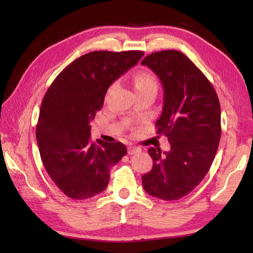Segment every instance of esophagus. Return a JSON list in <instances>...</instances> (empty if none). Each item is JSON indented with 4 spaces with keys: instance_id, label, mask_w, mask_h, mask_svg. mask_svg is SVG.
Here are the masks:
<instances>
[{
    "instance_id": "1",
    "label": "esophagus",
    "mask_w": 253,
    "mask_h": 253,
    "mask_svg": "<svg viewBox=\"0 0 253 253\" xmlns=\"http://www.w3.org/2000/svg\"><path fill=\"white\" fill-rule=\"evenodd\" d=\"M127 152H128V155H134V154L142 152V148L138 146H128Z\"/></svg>"
}]
</instances>
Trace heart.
Instances as JSON below:
<instances>
[{
	"instance_id": "b5f03b06",
	"label": "heart",
	"mask_w": 253,
	"mask_h": 253,
	"mask_svg": "<svg viewBox=\"0 0 253 253\" xmlns=\"http://www.w3.org/2000/svg\"><path fill=\"white\" fill-rule=\"evenodd\" d=\"M134 85L136 91L139 89H143L145 87H149V85H154L156 87L157 83L155 77L152 74H149L147 71H140L138 74H136L134 77Z\"/></svg>"
}]
</instances>
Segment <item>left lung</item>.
I'll return each mask as SVG.
<instances>
[{
    "label": "left lung",
    "mask_w": 253,
    "mask_h": 253,
    "mask_svg": "<svg viewBox=\"0 0 253 253\" xmlns=\"http://www.w3.org/2000/svg\"><path fill=\"white\" fill-rule=\"evenodd\" d=\"M140 63L163 84L164 104L156 132L170 144L169 152L148 149L153 168L142 176L143 187L161 200H178L199 185L215 157L221 138L219 98L203 72L179 51H158Z\"/></svg>",
    "instance_id": "obj_1"
}]
</instances>
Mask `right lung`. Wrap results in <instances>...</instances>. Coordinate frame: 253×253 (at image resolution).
<instances>
[{"instance_id": "1", "label": "right lung", "mask_w": 253, "mask_h": 253, "mask_svg": "<svg viewBox=\"0 0 253 253\" xmlns=\"http://www.w3.org/2000/svg\"><path fill=\"white\" fill-rule=\"evenodd\" d=\"M143 51H92L65 68L46 90L37 125L41 161L68 198L101 193L111 166L126 155L121 142H91L89 124L104 105L110 84L138 63Z\"/></svg>"}]
</instances>
